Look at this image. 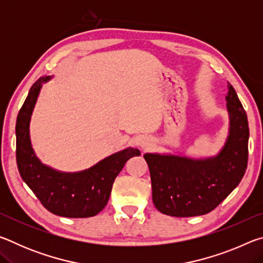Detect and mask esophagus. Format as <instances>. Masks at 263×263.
I'll return each instance as SVG.
<instances>
[{
    "mask_svg": "<svg viewBox=\"0 0 263 263\" xmlns=\"http://www.w3.org/2000/svg\"><path fill=\"white\" fill-rule=\"evenodd\" d=\"M139 145H140V147H141L142 149H148V148L152 147L153 139H152V138H149V137L142 138V139H141L140 142H139Z\"/></svg>",
    "mask_w": 263,
    "mask_h": 263,
    "instance_id": "1",
    "label": "esophagus"
}]
</instances>
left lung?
Instances as JSON below:
<instances>
[{
    "instance_id": "left-lung-1",
    "label": "left lung",
    "mask_w": 263,
    "mask_h": 263,
    "mask_svg": "<svg viewBox=\"0 0 263 263\" xmlns=\"http://www.w3.org/2000/svg\"><path fill=\"white\" fill-rule=\"evenodd\" d=\"M226 95L230 131L219 154L206 159L146 153L155 208L167 216L194 217L211 212L232 193L248 161V121L234 88Z\"/></svg>"
}]
</instances>
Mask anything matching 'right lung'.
Returning a JSON list of instances; mask_svg holds the SVG:
<instances>
[{
    "instance_id": "obj_1",
    "label": "right lung",
    "mask_w": 263,
    "mask_h": 263,
    "mask_svg": "<svg viewBox=\"0 0 263 263\" xmlns=\"http://www.w3.org/2000/svg\"><path fill=\"white\" fill-rule=\"evenodd\" d=\"M41 78L31 87L16 122V160L22 179L33 191L44 208L57 216L87 218L96 216L109 201L114 181L124 164L140 155L137 148H126L77 173H62L43 164L35 157L30 141V118L42 83Z\"/></svg>"
}]
</instances>
